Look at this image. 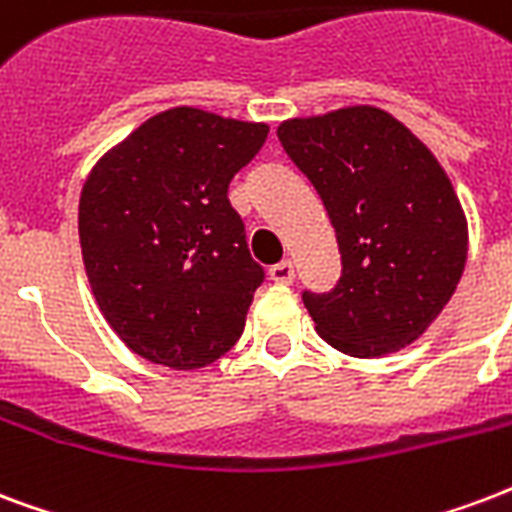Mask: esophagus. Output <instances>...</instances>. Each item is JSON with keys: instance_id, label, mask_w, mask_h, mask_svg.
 Returning <instances> with one entry per match:
<instances>
[{"instance_id": "obj_1", "label": "esophagus", "mask_w": 512, "mask_h": 512, "mask_svg": "<svg viewBox=\"0 0 512 512\" xmlns=\"http://www.w3.org/2000/svg\"><path fill=\"white\" fill-rule=\"evenodd\" d=\"M270 280L272 283H278V286H288V283H294V264L291 261H280L275 267H270Z\"/></svg>"}]
</instances>
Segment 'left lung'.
I'll use <instances>...</instances> for the list:
<instances>
[{
	"label": "left lung",
	"mask_w": 512,
	"mask_h": 512,
	"mask_svg": "<svg viewBox=\"0 0 512 512\" xmlns=\"http://www.w3.org/2000/svg\"><path fill=\"white\" fill-rule=\"evenodd\" d=\"M278 140L318 191L343 256L329 294H302L315 332L356 359L418 340L467 261V218L440 161L372 105L288 118Z\"/></svg>",
	"instance_id": "1"
}]
</instances>
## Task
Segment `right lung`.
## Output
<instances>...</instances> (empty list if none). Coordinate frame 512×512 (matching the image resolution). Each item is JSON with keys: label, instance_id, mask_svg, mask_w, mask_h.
<instances>
[{"label": "right lung", "instance_id": "add662e5", "mask_svg": "<svg viewBox=\"0 0 512 512\" xmlns=\"http://www.w3.org/2000/svg\"><path fill=\"white\" fill-rule=\"evenodd\" d=\"M267 132L169 107L88 172L78 207L88 283L110 329L142 359L199 370L240 340L264 270L226 194Z\"/></svg>", "mask_w": 512, "mask_h": 512}]
</instances>
